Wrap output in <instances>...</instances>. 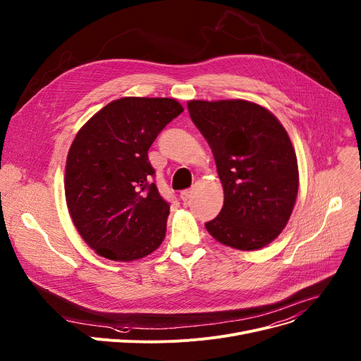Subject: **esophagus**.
Returning a JSON list of instances; mask_svg holds the SVG:
<instances>
[{
    "label": "esophagus",
    "mask_w": 361,
    "mask_h": 361,
    "mask_svg": "<svg viewBox=\"0 0 361 361\" xmlns=\"http://www.w3.org/2000/svg\"><path fill=\"white\" fill-rule=\"evenodd\" d=\"M191 197H193V190H184V191H181L180 193V199L185 203V202H188Z\"/></svg>",
    "instance_id": "obj_1"
}]
</instances>
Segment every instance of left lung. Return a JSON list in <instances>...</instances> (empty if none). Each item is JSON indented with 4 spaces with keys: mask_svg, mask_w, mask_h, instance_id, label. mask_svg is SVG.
Returning <instances> with one entry per match:
<instances>
[{
    "mask_svg": "<svg viewBox=\"0 0 361 361\" xmlns=\"http://www.w3.org/2000/svg\"><path fill=\"white\" fill-rule=\"evenodd\" d=\"M188 113L213 152L224 207L204 226L216 241L239 250L267 247L290 219L299 170L279 118L247 100H190Z\"/></svg>",
    "mask_w": 361,
    "mask_h": 361,
    "instance_id": "1",
    "label": "left lung"
}]
</instances>
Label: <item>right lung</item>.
<instances>
[{
    "mask_svg": "<svg viewBox=\"0 0 361 361\" xmlns=\"http://www.w3.org/2000/svg\"><path fill=\"white\" fill-rule=\"evenodd\" d=\"M183 106L174 99L123 97L95 113L72 140L65 199L78 233L99 255L135 261L164 241L168 204L148 149Z\"/></svg>",
    "mask_w": 361,
    "mask_h": 361,
    "instance_id": "obj_1",
    "label": "right lung"
}]
</instances>
